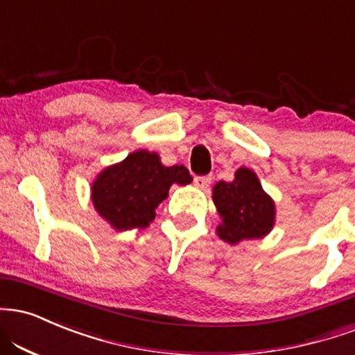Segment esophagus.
I'll use <instances>...</instances> for the list:
<instances>
[{
	"label": "esophagus",
	"instance_id": "1",
	"mask_svg": "<svg viewBox=\"0 0 355 355\" xmlns=\"http://www.w3.org/2000/svg\"><path fill=\"white\" fill-rule=\"evenodd\" d=\"M211 183V177L210 175H205V177H195L193 178V185L200 190H207Z\"/></svg>",
	"mask_w": 355,
	"mask_h": 355
}]
</instances>
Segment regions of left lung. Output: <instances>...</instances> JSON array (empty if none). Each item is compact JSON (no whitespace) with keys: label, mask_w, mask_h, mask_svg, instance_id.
Returning a JSON list of instances; mask_svg holds the SVG:
<instances>
[{"label":"left lung","mask_w":355,"mask_h":355,"mask_svg":"<svg viewBox=\"0 0 355 355\" xmlns=\"http://www.w3.org/2000/svg\"><path fill=\"white\" fill-rule=\"evenodd\" d=\"M213 203L221 223L216 234L228 245L243 240H258L271 232L276 221V205L263 190L258 175L241 166L233 182H218L213 187Z\"/></svg>","instance_id":"left-lung-1"}]
</instances>
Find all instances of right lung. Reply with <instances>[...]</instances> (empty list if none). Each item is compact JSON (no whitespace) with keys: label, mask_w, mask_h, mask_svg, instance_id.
Wrapping results in <instances>:
<instances>
[{"label":"right lung","mask_w":355,"mask_h":355,"mask_svg":"<svg viewBox=\"0 0 355 355\" xmlns=\"http://www.w3.org/2000/svg\"><path fill=\"white\" fill-rule=\"evenodd\" d=\"M191 180L183 165L165 166L159 153L135 150L97 175L91 200L99 216L114 230L142 228L155 218V208L168 196L173 183L189 185Z\"/></svg>","instance_id":"right-lung-1"}]
</instances>
